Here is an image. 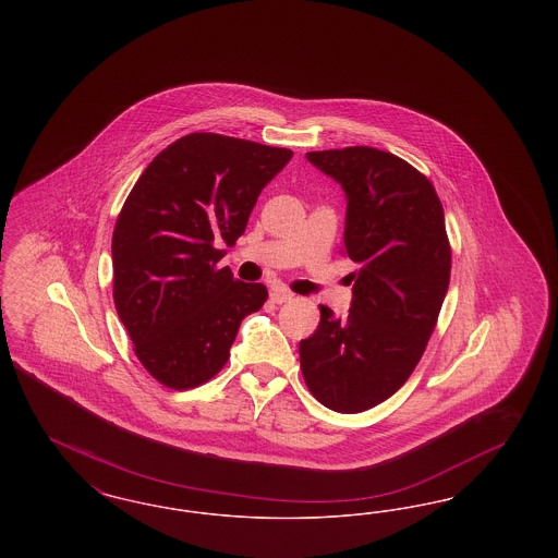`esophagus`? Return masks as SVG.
Returning a JSON list of instances; mask_svg holds the SVG:
<instances>
[{"instance_id":"obj_1","label":"esophagus","mask_w":558,"mask_h":558,"mask_svg":"<svg viewBox=\"0 0 558 558\" xmlns=\"http://www.w3.org/2000/svg\"><path fill=\"white\" fill-rule=\"evenodd\" d=\"M292 292L287 291L284 287H271L269 289V301L271 303H276V305H282V303H287V301H291Z\"/></svg>"}]
</instances>
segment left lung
I'll return each mask as SVG.
<instances>
[{
	"label": "left lung",
	"mask_w": 558,
	"mask_h": 558,
	"mask_svg": "<svg viewBox=\"0 0 558 558\" xmlns=\"http://www.w3.org/2000/svg\"><path fill=\"white\" fill-rule=\"evenodd\" d=\"M343 187L351 307L299 343L303 378L326 408L355 414L391 398L416 368L450 284L446 215L412 165L371 146L307 153Z\"/></svg>",
	"instance_id": "1"
}]
</instances>
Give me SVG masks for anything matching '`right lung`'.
Masks as SVG:
<instances>
[{
  "label": "right lung",
  "instance_id": "1",
  "mask_svg": "<svg viewBox=\"0 0 558 558\" xmlns=\"http://www.w3.org/2000/svg\"><path fill=\"white\" fill-rule=\"evenodd\" d=\"M289 148L219 133L167 146L135 182L112 232L114 307L142 366L171 389L207 383L230 357L264 284L217 267L242 236Z\"/></svg>",
  "mask_w": 558,
  "mask_h": 558
}]
</instances>
